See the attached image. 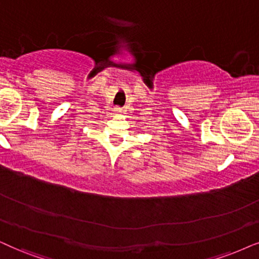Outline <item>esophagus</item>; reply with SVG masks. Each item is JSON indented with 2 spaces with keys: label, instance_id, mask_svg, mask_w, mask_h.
<instances>
[{
  "label": "esophagus",
  "instance_id": "1",
  "mask_svg": "<svg viewBox=\"0 0 259 259\" xmlns=\"http://www.w3.org/2000/svg\"><path fill=\"white\" fill-rule=\"evenodd\" d=\"M115 110H116V112H119V113H121V112H122V109H121V108H115Z\"/></svg>",
  "mask_w": 259,
  "mask_h": 259
}]
</instances>
